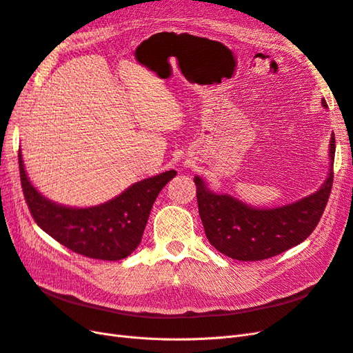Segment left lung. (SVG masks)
<instances>
[{
	"mask_svg": "<svg viewBox=\"0 0 353 353\" xmlns=\"http://www.w3.org/2000/svg\"><path fill=\"white\" fill-rule=\"evenodd\" d=\"M321 104L327 109L324 99ZM334 153L331 134L324 184L315 193L279 208H254L230 194L213 193L203 178L194 176L199 213L209 243L228 258L244 262L268 259L301 244L323 216L333 185Z\"/></svg>",
	"mask_w": 353,
	"mask_h": 353,
	"instance_id": "8db88e82",
	"label": "left lung"
}]
</instances>
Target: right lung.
Masks as SVG:
<instances>
[{
	"instance_id": "add662e5",
	"label": "right lung",
	"mask_w": 353,
	"mask_h": 353,
	"mask_svg": "<svg viewBox=\"0 0 353 353\" xmlns=\"http://www.w3.org/2000/svg\"><path fill=\"white\" fill-rule=\"evenodd\" d=\"M20 181L28 208L41 230L72 252L91 259L121 261L141 243L153 203L175 170L138 181L97 206L70 208L42 196L32 185L19 150Z\"/></svg>"
}]
</instances>
